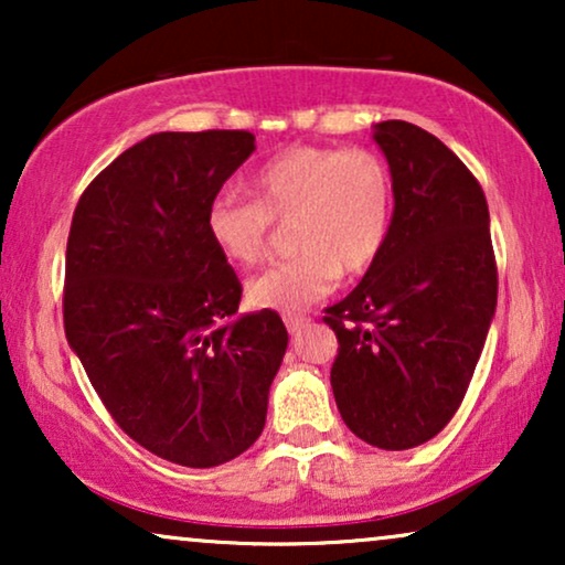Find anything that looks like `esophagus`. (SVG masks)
Returning a JSON list of instances; mask_svg holds the SVG:
<instances>
[{"label": "esophagus", "instance_id": "1", "mask_svg": "<svg viewBox=\"0 0 565 565\" xmlns=\"http://www.w3.org/2000/svg\"><path fill=\"white\" fill-rule=\"evenodd\" d=\"M308 323H311V319H308L306 313H288V316H285V327H288V331H292V334H296V331H300V329H306Z\"/></svg>", "mask_w": 565, "mask_h": 565}]
</instances>
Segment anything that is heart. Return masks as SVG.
<instances>
[{"label":"heart","instance_id":"1","mask_svg":"<svg viewBox=\"0 0 565 565\" xmlns=\"http://www.w3.org/2000/svg\"><path fill=\"white\" fill-rule=\"evenodd\" d=\"M254 201L221 192L205 228L223 257L252 267L267 257L277 226L298 249L249 285L267 311H298L334 288L339 275H365L388 246L396 184L381 153L362 146H290L254 169Z\"/></svg>","mask_w":565,"mask_h":565}]
</instances>
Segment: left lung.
Returning a JSON list of instances; mask_svg holds the SVG:
<instances>
[{
  "label": "left lung",
  "instance_id": "8db88e82",
  "mask_svg": "<svg viewBox=\"0 0 565 565\" xmlns=\"http://www.w3.org/2000/svg\"><path fill=\"white\" fill-rule=\"evenodd\" d=\"M375 141L396 184L383 257L323 323L337 334L331 391L367 445L408 450L458 412L481 358L499 269L473 172L419 126L385 120Z\"/></svg>",
  "mask_w": 565,
  "mask_h": 565
}]
</instances>
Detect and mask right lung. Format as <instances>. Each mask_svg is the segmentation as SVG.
<instances>
[{"instance_id": "right-lung-1", "label": "right lung", "mask_w": 565, "mask_h": 565, "mask_svg": "<svg viewBox=\"0 0 565 565\" xmlns=\"http://www.w3.org/2000/svg\"><path fill=\"white\" fill-rule=\"evenodd\" d=\"M252 151L249 130L153 134L87 184L68 231V344L115 424L177 466L249 450L288 347L277 311L231 321L242 282L205 228Z\"/></svg>"}]
</instances>
